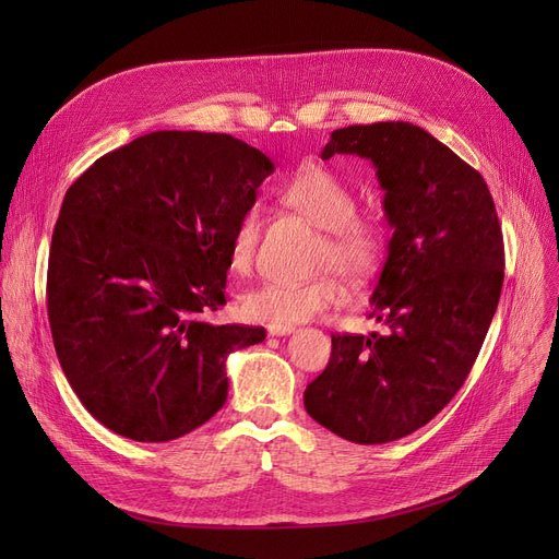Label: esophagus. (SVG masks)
I'll return each instance as SVG.
<instances>
[{
    "instance_id": "1",
    "label": "esophagus",
    "mask_w": 559,
    "mask_h": 559,
    "mask_svg": "<svg viewBox=\"0 0 559 559\" xmlns=\"http://www.w3.org/2000/svg\"><path fill=\"white\" fill-rule=\"evenodd\" d=\"M267 333H270L272 337H281V335H289V333H295V326H281V324H270V326H267Z\"/></svg>"
}]
</instances>
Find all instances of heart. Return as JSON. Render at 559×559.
Wrapping results in <instances>:
<instances>
[{
	"label": "heart",
	"instance_id": "heart-1",
	"mask_svg": "<svg viewBox=\"0 0 559 559\" xmlns=\"http://www.w3.org/2000/svg\"><path fill=\"white\" fill-rule=\"evenodd\" d=\"M278 199L324 233L317 267L337 266L354 281L369 278L385 251V235L371 217L356 213V194L342 179L321 167L306 165L281 186ZM260 211L247 209L235 222L228 238V262L238 274L253 267L260 240ZM346 301V285L337 271H326L312 281H264L249 289L242 308L247 317L267 324L292 326L324 314Z\"/></svg>",
	"mask_w": 559,
	"mask_h": 559
}]
</instances>
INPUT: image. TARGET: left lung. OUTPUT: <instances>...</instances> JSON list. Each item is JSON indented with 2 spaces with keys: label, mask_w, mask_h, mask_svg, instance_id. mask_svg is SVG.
Wrapping results in <instances>:
<instances>
[{
  "label": "left lung",
  "mask_w": 559,
  "mask_h": 559,
  "mask_svg": "<svg viewBox=\"0 0 559 559\" xmlns=\"http://www.w3.org/2000/svg\"><path fill=\"white\" fill-rule=\"evenodd\" d=\"M371 160L394 228L371 312L388 333L333 335L308 415L356 444L426 426L472 371L503 287V233L483 176L409 122L331 133L321 158Z\"/></svg>",
  "instance_id": "1"
}]
</instances>
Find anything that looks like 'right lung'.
Returning a JSON list of instances; mask_svg holds the SVG:
<instances>
[{"label": "right lung", "instance_id": "right-lung-1", "mask_svg": "<svg viewBox=\"0 0 559 559\" xmlns=\"http://www.w3.org/2000/svg\"><path fill=\"white\" fill-rule=\"evenodd\" d=\"M274 163L226 133L154 131L87 167L53 226L47 314L83 407L135 442H169L228 394L226 358L264 329L215 326L228 238Z\"/></svg>", "mask_w": 559, "mask_h": 559}]
</instances>
